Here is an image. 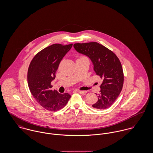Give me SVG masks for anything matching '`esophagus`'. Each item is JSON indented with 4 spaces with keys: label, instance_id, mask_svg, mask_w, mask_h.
Returning <instances> with one entry per match:
<instances>
[{
    "label": "esophagus",
    "instance_id": "1",
    "mask_svg": "<svg viewBox=\"0 0 153 153\" xmlns=\"http://www.w3.org/2000/svg\"><path fill=\"white\" fill-rule=\"evenodd\" d=\"M78 93H79L80 94H82V95H85L87 93L86 91H77Z\"/></svg>",
    "mask_w": 153,
    "mask_h": 153
}]
</instances>
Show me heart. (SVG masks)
<instances>
[{
	"mask_svg": "<svg viewBox=\"0 0 153 153\" xmlns=\"http://www.w3.org/2000/svg\"><path fill=\"white\" fill-rule=\"evenodd\" d=\"M85 58V57H81L80 58Z\"/></svg>",
	"mask_w": 153,
	"mask_h": 153,
	"instance_id": "heart-1",
	"label": "heart"
}]
</instances>
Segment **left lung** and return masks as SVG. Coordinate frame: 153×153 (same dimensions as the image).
Segmentation results:
<instances>
[{"mask_svg":"<svg viewBox=\"0 0 153 153\" xmlns=\"http://www.w3.org/2000/svg\"><path fill=\"white\" fill-rule=\"evenodd\" d=\"M79 53L91 60L97 75L102 79L97 102L92 106L98 109L109 108L120 93L124 80L122 65L117 55L104 46L95 42L73 45Z\"/></svg>","mask_w":153,"mask_h":153,"instance_id":"left-lung-1","label":"left lung"}]
</instances>
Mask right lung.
<instances>
[{
	"label": "right lung",
	"instance_id": "obj_1",
	"mask_svg": "<svg viewBox=\"0 0 153 153\" xmlns=\"http://www.w3.org/2000/svg\"><path fill=\"white\" fill-rule=\"evenodd\" d=\"M72 45L55 44L49 46L38 52L30 64L27 74L28 87L35 100L48 111L62 109L71 98L68 93L60 94L55 90H52L51 83L55 79L60 62Z\"/></svg>",
	"mask_w": 153,
	"mask_h": 153
}]
</instances>
